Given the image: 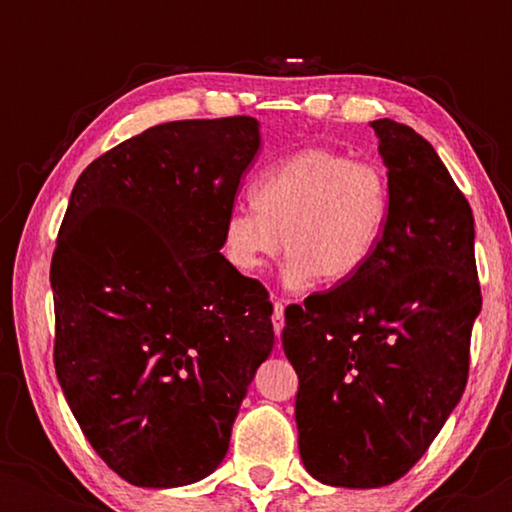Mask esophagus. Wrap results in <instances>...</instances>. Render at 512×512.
Listing matches in <instances>:
<instances>
[{"label": "esophagus", "mask_w": 512, "mask_h": 512, "mask_svg": "<svg viewBox=\"0 0 512 512\" xmlns=\"http://www.w3.org/2000/svg\"><path fill=\"white\" fill-rule=\"evenodd\" d=\"M272 326H275V333L282 335L284 331V303L282 300L275 298V303H272Z\"/></svg>", "instance_id": "esophagus-1"}]
</instances>
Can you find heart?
<instances>
[{
    "label": "heart",
    "mask_w": 512,
    "mask_h": 512,
    "mask_svg": "<svg viewBox=\"0 0 512 512\" xmlns=\"http://www.w3.org/2000/svg\"><path fill=\"white\" fill-rule=\"evenodd\" d=\"M221 230L228 265L254 275L282 251L284 282L305 289L354 279L380 249L391 216V184L375 163L310 146L272 163Z\"/></svg>",
    "instance_id": "heart-1"
}]
</instances>
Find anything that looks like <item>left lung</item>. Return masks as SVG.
<instances>
[{"mask_svg": "<svg viewBox=\"0 0 512 512\" xmlns=\"http://www.w3.org/2000/svg\"><path fill=\"white\" fill-rule=\"evenodd\" d=\"M370 128L391 184L387 233L354 279L286 307L282 331L307 473L354 489L391 485L429 450L466 389L482 307L464 193L408 125Z\"/></svg>", "mask_w": 512, "mask_h": 512, "instance_id": "8db88e82", "label": "left lung"}]
</instances>
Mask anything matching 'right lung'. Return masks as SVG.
<instances>
[{
    "label": "right lung",
    "mask_w": 512,
    "mask_h": 512,
    "mask_svg": "<svg viewBox=\"0 0 512 512\" xmlns=\"http://www.w3.org/2000/svg\"><path fill=\"white\" fill-rule=\"evenodd\" d=\"M258 149L251 116L163 123L93 160L69 198L51 263L55 373L130 485L207 478L275 347L268 291L221 254Z\"/></svg>",
    "instance_id": "add662e5"
}]
</instances>
